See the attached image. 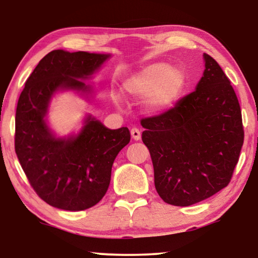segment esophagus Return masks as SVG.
I'll use <instances>...</instances> for the list:
<instances>
[{
  "label": "esophagus",
  "instance_id": "1",
  "mask_svg": "<svg viewBox=\"0 0 258 258\" xmlns=\"http://www.w3.org/2000/svg\"><path fill=\"white\" fill-rule=\"evenodd\" d=\"M130 133H132V137L135 141H139L141 140V132L137 128H133L132 130H130Z\"/></svg>",
  "mask_w": 258,
  "mask_h": 258
}]
</instances>
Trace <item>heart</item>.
I'll return each mask as SVG.
<instances>
[{
    "label": "heart",
    "instance_id": "obj_1",
    "mask_svg": "<svg viewBox=\"0 0 258 258\" xmlns=\"http://www.w3.org/2000/svg\"><path fill=\"white\" fill-rule=\"evenodd\" d=\"M184 87V72L163 62L147 66L124 83V90L130 97L147 98L146 107L150 112H160L170 107Z\"/></svg>",
    "mask_w": 258,
    "mask_h": 258
}]
</instances>
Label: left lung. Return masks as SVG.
Wrapping results in <instances>:
<instances>
[{"mask_svg": "<svg viewBox=\"0 0 258 258\" xmlns=\"http://www.w3.org/2000/svg\"><path fill=\"white\" fill-rule=\"evenodd\" d=\"M203 59L195 91L164 114L141 121L155 188L165 203L177 207L225 188L244 140L241 108L228 77L211 56L203 54Z\"/></svg>", "mask_w": 258, "mask_h": 258, "instance_id": "obj_1", "label": "left lung"}]
</instances>
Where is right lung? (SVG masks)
Listing matches in <instances>:
<instances>
[{
	"label": "right lung",
	"instance_id": "obj_1",
	"mask_svg": "<svg viewBox=\"0 0 258 258\" xmlns=\"http://www.w3.org/2000/svg\"><path fill=\"white\" fill-rule=\"evenodd\" d=\"M111 54L52 50L41 59L20 95L15 117V151L31 186L57 209L86 210L107 192L117 154L130 141L126 126L109 129L86 114L77 133L59 136L48 121L59 93L73 91L90 102L95 88L86 83Z\"/></svg>",
	"mask_w": 258,
	"mask_h": 258
}]
</instances>
